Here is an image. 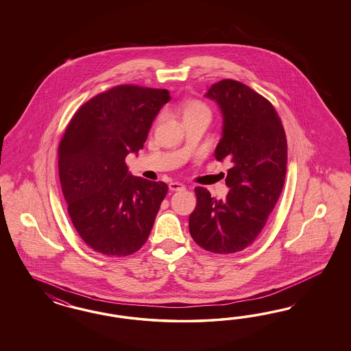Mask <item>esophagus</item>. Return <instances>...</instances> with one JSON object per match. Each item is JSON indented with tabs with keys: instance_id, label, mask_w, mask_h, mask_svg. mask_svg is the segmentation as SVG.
<instances>
[{
	"instance_id": "obj_1",
	"label": "esophagus",
	"mask_w": 351,
	"mask_h": 351,
	"mask_svg": "<svg viewBox=\"0 0 351 351\" xmlns=\"http://www.w3.org/2000/svg\"><path fill=\"white\" fill-rule=\"evenodd\" d=\"M169 188H170L171 191H184L185 189V186L180 184V182H176V181H172L169 184Z\"/></svg>"
}]
</instances>
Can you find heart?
Segmentation results:
<instances>
[{
    "label": "heart",
    "instance_id": "obj_1",
    "mask_svg": "<svg viewBox=\"0 0 351 351\" xmlns=\"http://www.w3.org/2000/svg\"><path fill=\"white\" fill-rule=\"evenodd\" d=\"M181 109H182L184 118L194 116V114H199V113L210 114L208 106L203 104L202 101H199V100H188V101L182 103Z\"/></svg>",
    "mask_w": 351,
    "mask_h": 351
}]
</instances>
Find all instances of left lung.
<instances>
[{
	"label": "left lung",
	"mask_w": 351,
	"mask_h": 351,
	"mask_svg": "<svg viewBox=\"0 0 351 351\" xmlns=\"http://www.w3.org/2000/svg\"><path fill=\"white\" fill-rule=\"evenodd\" d=\"M206 97L223 114L217 160H230L225 199L195 188L197 206L189 216L191 238L213 254H235L255 242L274 210L287 171V138L274 106L245 84L223 80Z\"/></svg>",
	"instance_id": "1"
}]
</instances>
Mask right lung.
Returning <instances> with one entry per match:
<instances>
[{
	"label": "right lung",
	"mask_w": 351,
	"mask_h": 351,
	"mask_svg": "<svg viewBox=\"0 0 351 351\" xmlns=\"http://www.w3.org/2000/svg\"><path fill=\"white\" fill-rule=\"evenodd\" d=\"M170 99L165 88L116 86L81 106L64 132L58 154L68 213L101 255H131L148 239L169 186L132 176L125 158L144 148Z\"/></svg>",
	"instance_id": "1"
}]
</instances>
